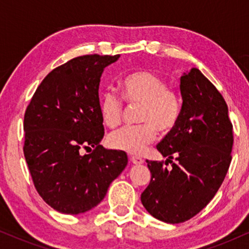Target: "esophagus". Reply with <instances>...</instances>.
Masks as SVG:
<instances>
[{"instance_id": "1", "label": "esophagus", "mask_w": 249, "mask_h": 249, "mask_svg": "<svg viewBox=\"0 0 249 249\" xmlns=\"http://www.w3.org/2000/svg\"><path fill=\"white\" fill-rule=\"evenodd\" d=\"M130 161L132 164H142V163H144V160L139 158V156H131Z\"/></svg>"}]
</instances>
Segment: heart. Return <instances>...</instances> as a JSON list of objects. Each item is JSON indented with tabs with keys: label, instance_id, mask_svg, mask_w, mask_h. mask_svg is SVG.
I'll list each match as a JSON object with an SVG mask.
<instances>
[{
	"label": "heart",
	"instance_id": "heart-1",
	"mask_svg": "<svg viewBox=\"0 0 249 249\" xmlns=\"http://www.w3.org/2000/svg\"><path fill=\"white\" fill-rule=\"evenodd\" d=\"M121 97L127 104L139 105L138 125L124 127L111 132L107 145L111 148L139 154L155 141L158 130L168 134L178 124L181 98L178 91L168 87L166 81L152 71L139 70L124 76L119 84ZM122 102L112 91L103 94L100 113L104 124L115 128L122 119Z\"/></svg>",
	"mask_w": 249,
	"mask_h": 249
}]
</instances>
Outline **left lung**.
Instances as JSON below:
<instances>
[{"mask_svg": "<svg viewBox=\"0 0 249 249\" xmlns=\"http://www.w3.org/2000/svg\"><path fill=\"white\" fill-rule=\"evenodd\" d=\"M180 93L178 124L156 146L172 168L147 160L152 178L141 196L152 216L172 224L192 219L212 200L226 178L233 144L226 101L197 68L180 77Z\"/></svg>", "mask_w": 249, "mask_h": 249, "instance_id": "1", "label": "left lung"}]
</instances>
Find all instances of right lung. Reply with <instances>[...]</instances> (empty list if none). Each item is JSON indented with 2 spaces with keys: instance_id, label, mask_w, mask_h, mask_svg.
<instances>
[{
  "instance_id": "obj_1",
  "label": "right lung",
  "mask_w": 249,
  "mask_h": 249,
  "mask_svg": "<svg viewBox=\"0 0 249 249\" xmlns=\"http://www.w3.org/2000/svg\"><path fill=\"white\" fill-rule=\"evenodd\" d=\"M120 55H83L51 71L37 87L23 120L25 153L34 185L57 212L94 209L128 164L124 151L100 145L101 76ZM81 154V148L91 149Z\"/></svg>"
}]
</instances>
